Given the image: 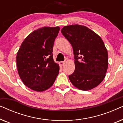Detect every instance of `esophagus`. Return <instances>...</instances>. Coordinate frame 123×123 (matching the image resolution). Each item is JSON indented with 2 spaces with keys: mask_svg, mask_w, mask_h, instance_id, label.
<instances>
[{
  "mask_svg": "<svg viewBox=\"0 0 123 123\" xmlns=\"http://www.w3.org/2000/svg\"><path fill=\"white\" fill-rule=\"evenodd\" d=\"M65 64V62H59V64L61 65V66H63Z\"/></svg>",
  "mask_w": 123,
  "mask_h": 123,
  "instance_id": "esophagus-1",
  "label": "esophagus"
}]
</instances>
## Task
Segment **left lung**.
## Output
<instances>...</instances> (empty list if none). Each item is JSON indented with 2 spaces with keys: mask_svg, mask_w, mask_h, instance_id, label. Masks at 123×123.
Returning <instances> with one entry per match:
<instances>
[{
  "mask_svg": "<svg viewBox=\"0 0 123 123\" xmlns=\"http://www.w3.org/2000/svg\"><path fill=\"white\" fill-rule=\"evenodd\" d=\"M71 43L74 55L75 70L69 75L72 85L88 91L101 83L108 67V54L101 38L87 27L75 25L61 30Z\"/></svg>",
  "mask_w": 123,
  "mask_h": 123,
  "instance_id": "1",
  "label": "left lung"
}]
</instances>
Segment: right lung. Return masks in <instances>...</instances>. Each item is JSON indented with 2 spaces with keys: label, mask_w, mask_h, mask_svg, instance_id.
Returning a JSON list of instances; mask_svg holds the SVG:
<instances>
[{
  "label": "right lung",
  "mask_w": 123,
  "mask_h": 123,
  "mask_svg": "<svg viewBox=\"0 0 123 123\" xmlns=\"http://www.w3.org/2000/svg\"><path fill=\"white\" fill-rule=\"evenodd\" d=\"M59 27H43L25 38L17 54L19 75L25 86L38 92L51 87L59 71L53 58L54 43Z\"/></svg>",
  "instance_id": "add662e5"
}]
</instances>
